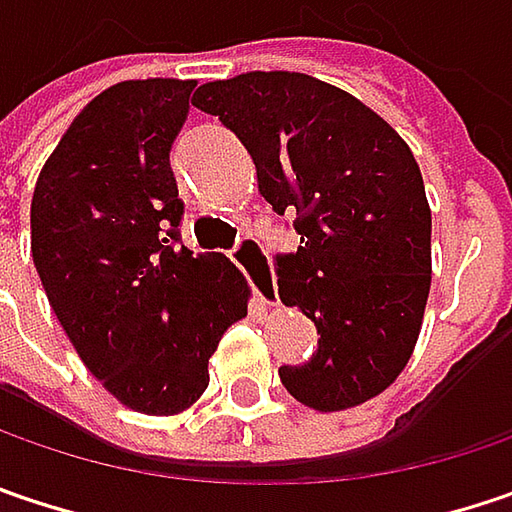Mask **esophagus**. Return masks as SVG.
I'll use <instances>...</instances> for the list:
<instances>
[{"label":"esophagus","mask_w":512,"mask_h":512,"mask_svg":"<svg viewBox=\"0 0 512 512\" xmlns=\"http://www.w3.org/2000/svg\"><path fill=\"white\" fill-rule=\"evenodd\" d=\"M234 263L243 269V275L249 278V284L255 289V295L263 301V304H269V307H275L278 304V286H275V275H272V266H269V260H266V252H263V246L252 240V237H243L240 243H237V249H234Z\"/></svg>","instance_id":"esophagus-1"}]
</instances>
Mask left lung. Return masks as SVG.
Returning <instances> with one entry per match:
<instances>
[{"label": "left lung", "mask_w": 512, "mask_h": 512, "mask_svg": "<svg viewBox=\"0 0 512 512\" xmlns=\"http://www.w3.org/2000/svg\"><path fill=\"white\" fill-rule=\"evenodd\" d=\"M257 167L278 214H295L298 252L275 257L278 295L318 330L304 365H281L304 406L342 411L385 391L414 350L432 284V211L411 150L376 112L301 72L202 83Z\"/></svg>", "instance_id": "1"}]
</instances>
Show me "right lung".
<instances>
[{"label": "right lung", "mask_w": 512, "mask_h": 512, "mask_svg": "<svg viewBox=\"0 0 512 512\" xmlns=\"http://www.w3.org/2000/svg\"><path fill=\"white\" fill-rule=\"evenodd\" d=\"M194 86H109L60 138L31 199V255L51 310L83 365L141 414L194 403L249 301L226 257L182 246L170 144Z\"/></svg>", "instance_id": "add662e5"}]
</instances>
